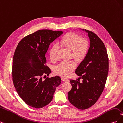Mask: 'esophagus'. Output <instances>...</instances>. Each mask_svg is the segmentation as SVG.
Returning a JSON list of instances; mask_svg holds the SVG:
<instances>
[{"mask_svg": "<svg viewBox=\"0 0 123 123\" xmlns=\"http://www.w3.org/2000/svg\"><path fill=\"white\" fill-rule=\"evenodd\" d=\"M62 80L64 81H67V82H68V81H69V80H68V79H66V78H64V77H62Z\"/></svg>", "mask_w": 123, "mask_h": 123, "instance_id": "1", "label": "esophagus"}]
</instances>
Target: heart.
<instances>
[{"label": "heart", "mask_w": 123, "mask_h": 123, "mask_svg": "<svg viewBox=\"0 0 123 123\" xmlns=\"http://www.w3.org/2000/svg\"><path fill=\"white\" fill-rule=\"evenodd\" d=\"M61 45L71 50V57L77 62H81L86 56L89 49V43L86 39L74 33L69 32L63 37L60 42ZM58 48L54 45L51 48L50 57L53 62L58 59ZM76 63L73 61H62L56 67L55 71L62 76H68L76 68Z\"/></svg>", "instance_id": "heart-1"}]
</instances>
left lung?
<instances>
[{
	"label": "left lung",
	"mask_w": 123,
	"mask_h": 123,
	"mask_svg": "<svg viewBox=\"0 0 123 123\" xmlns=\"http://www.w3.org/2000/svg\"><path fill=\"white\" fill-rule=\"evenodd\" d=\"M82 30L88 33L90 47L75 73L83 80L81 83L78 79L71 80L72 89L68 98L74 106L83 110L93 105L102 94L108 73L109 59L106 48L99 37L93 32Z\"/></svg>",
	"instance_id": "8db88e82"
}]
</instances>
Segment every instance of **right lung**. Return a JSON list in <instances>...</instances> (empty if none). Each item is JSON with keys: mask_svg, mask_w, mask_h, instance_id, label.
<instances>
[{"mask_svg": "<svg viewBox=\"0 0 123 123\" xmlns=\"http://www.w3.org/2000/svg\"><path fill=\"white\" fill-rule=\"evenodd\" d=\"M62 33L61 31L39 30L25 37L16 48L13 59V84L21 98L32 107L41 108L49 104L61 83L58 76L47 77L44 80L43 77L51 73L46 65L48 48Z\"/></svg>", "mask_w": 123, "mask_h": 123, "instance_id": "1", "label": "right lung"}]
</instances>
